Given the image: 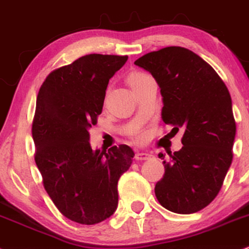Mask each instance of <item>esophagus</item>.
I'll list each match as a JSON object with an SVG mask.
<instances>
[{
	"label": "esophagus",
	"mask_w": 249,
	"mask_h": 249,
	"mask_svg": "<svg viewBox=\"0 0 249 249\" xmlns=\"http://www.w3.org/2000/svg\"><path fill=\"white\" fill-rule=\"evenodd\" d=\"M153 159V155L147 154V153H137L135 155L136 160H151Z\"/></svg>",
	"instance_id": "1"
}]
</instances>
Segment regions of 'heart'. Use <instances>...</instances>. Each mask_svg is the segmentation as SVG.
I'll list each match as a JSON object with an SVG mask.
<instances>
[{
    "mask_svg": "<svg viewBox=\"0 0 249 249\" xmlns=\"http://www.w3.org/2000/svg\"><path fill=\"white\" fill-rule=\"evenodd\" d=\"M149 78L148 74H145V73H142V72H133L131 74H129V77H128V83L131 86V89L133 87H135L136 85H139L140 83H142L143 80H145V79ZM133 136L135 137L136 140H141L142 139V135L140 133H137V131H134L133 133Z\"/></svg>",
    "mask_w": 249,
    "mask_h": 249,
    "instance_id": "heart-1",
    "label": "heart"
}]
</instances>
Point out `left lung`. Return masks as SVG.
Returning <instances> with one entry per match:
<instances>
[{"label": "left lung", "mask_w": 249, "mask_h": 249, "mask_svg": "<svg viewBox=\"0 0 249 249\" xmlns=\"http://www.w3.org/2000/svg\"><path fill=\"white\" fill-rule=\"evenodd\" d=\"M134 64L160 85L163 122L171 133L184 130L182 149L163 160L157 200L179 214L200 211L218 196L233 160L236 125L229 89L210 64L180 46L149 52Z\"/></svg>", "instance_id": "left-lung-1"}]
</instances>
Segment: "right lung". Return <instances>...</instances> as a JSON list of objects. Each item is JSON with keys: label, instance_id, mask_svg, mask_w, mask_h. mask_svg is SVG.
<instances>
[{"label": "right lung", "instance_id": "add662e5", "mask_svg": "<svg viewBox=\"0 0 249 249\" xmlns=\"http://www.w3.org/2000/svg\"><path fill=\"white\" fill-rule=\"evenodd\" d=\"M128 55L92 53L45 78L32 121L35 162L53 204L74 223L94 225L118 207V180L133 162L125 144L92 150L89 128L102 112L107 85Z\"/></svg>", "mask_w": 249, "mask_h": 249}]
</instances>
